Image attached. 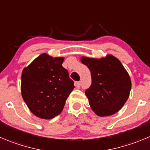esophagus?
<instances>
[{"mask_svg": "<svg viewBox=\"0 0 150 150\" xmlns=\"http://www.w3.org/2000/svg\"><path fill=\"white\" fill-rule=\"evenodd\" d=\"M80 85H81L80 82H76V83H75V86L76 87V88H80Z\"/></svg>", "mask_w": 150, "mask_h": 150, "instance_id": "esophagus-1", "label": "esophagus"}]
</instances>
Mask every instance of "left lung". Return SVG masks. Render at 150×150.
Instances as JSON below:
<instances>
[{
	"instance_id": "obj_1",
	"label": "left lung",
	"mask_w": 150,
	"mask_h": 150,
	"mask_svg": "<svg viewBox=\"0 0 150 150\" xmlns=\"http://www.w3.org/2000/svg\"><path fill=\"white\" fill-rule=\"evenodd\" d=\"M91 73L92 83L85 91L91 109L99 116L117 112L129 98L131 79L120 61L111 54L101 59L82 57Z\"/></svg>"
}]
</instances>
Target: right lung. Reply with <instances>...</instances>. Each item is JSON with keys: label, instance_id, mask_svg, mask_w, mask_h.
I'll return each instance as SVG.
<instances>
[{"label": "right lung", "instance_id": "1", "mask_svg": "<svg viewBox=\"0 0 150 150\" xmlns=\"http://www.w3.org/2000/svg\"><path fill=\"white\" fill-rule=\"evenodd\" d=\"M63 61V57L44 53L23 70L22 97L31 112L40 119L59 115L74 88V81L62 65Z\"/></svg>", "mask_w": 150, "mask_h": 150}]
</instances>
